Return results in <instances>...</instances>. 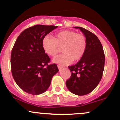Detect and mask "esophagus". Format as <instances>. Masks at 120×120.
Segmentation results:
<instances>
[{"label": "esophagus", "mask_w": 120, "mask_h": 120, "mask_svg": "<svg viewBox=\"0 0 120 120\" xmlns=\"http://www.w3.org/2000/svg\"><path fill=\"white\" fill-rule=\"evenodd\" d=\"M62 66H60V65H58V68L59 69H62Z\"/></svg>", "instance_id": "1"}]
</instances>
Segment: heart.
I'll list each match as a JSON object with an SVG mask.
<instances>
[{"label":"heart","instance_id":"b5f03b06","mask_svg":"<svg viewBox=\"0 0 120 120\" xmlns=\"http://www.w3.org/2000/svg\"><path fill=\"white\" fill-rule=\"evenodd\" d=\"M44 52L50 56H54L61 49L63 54L58 55L53 62L67 65L79 60L84 55L87 48V39L84 34L73 30H64L57 33L54 38L46 36L42 40Z\"/></svg>","mask_w":120,"mask_h":120}]
</instances>
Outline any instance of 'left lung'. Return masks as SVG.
<instances>
[{"label": "left lung", "instance_id": "1", "mask_svg": "<svg viewBox=\"0 0 120 120\" xmlns=\"http://www.w3.org/2000/svg\"><path fill=\"white\" fill-rule=\"evenodd\" d=\"M87 39V48L83 55L76 65L69 66L71 76L66 81V87L71 93L85 95L92 92L102 77L105 66L103 47L97 36L79 26Z\"/></svg>", "mask_w": 120, "mask_h": 120}]
</instances>
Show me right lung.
I'll return each instance as SVG.
<instances>
[{
  "instance_id": "obj_1",
  "label": "right lung",
  "mask_w": 120,
  "mask_h": 120,
  "mask_svg": "<svg viewBox=\"0 0 120 120\" xmlns=\"http://www.w3.org/2000/svg\"><path fill=\"white\" fill-rule=\"evenodd\" d=\"M57 27L36 25L25 29L15 42L11 54L12 75L27 93L39 95L45 92L58 71L56 64L49 65L50 59L42 47L43 38Z\"/></svg>"
}]
</instances>
